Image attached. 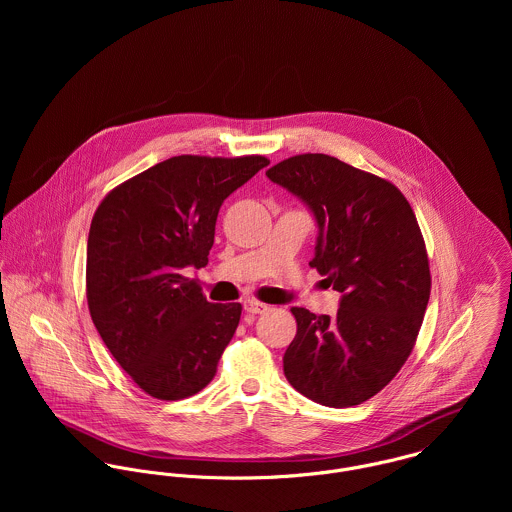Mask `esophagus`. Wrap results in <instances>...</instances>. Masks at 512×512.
Here are the masks:
<instances>
[{"label": "esophagus", "instance_id": "34e87169", "mask_svg": "<svg viewBox=\"0 0 512 512\" xmlns=\"http://www.w3.org/2000/svg\"><path fill=\"white\" fill-rule=\"evenodd\" d=\"M244 309L248 311V313H264V311H268V305L266 303H262V301H258V299H254V297H248V299H244Z\"/></svg>", "mask_w": 512, "mask_h": 512}]
</instances>
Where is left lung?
Instances as JSON below:
<instances>
[{"label":"left lung","mask_w":512,"mask_h":512,"mask_svg":"<svg viewBox=\"0 0 512 512\" xmlns=\"http://www.w3.org/2000/svg\"><path fill=\"white\" fill-rule=\"evenodd\" d=\"M319 226L309 262L343 293L337 315L292 307L297 333L284 374L329 408L363 404L408 361L432 292L416 215L390 181L325 153L293 155L266 171Z\"/></svg>","instance_id":"1"}]
</instances>
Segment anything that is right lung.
Masks as SVG:
<instances>
[{"mask_svg": "<svg viewBox=\"0 0 512 512\" xmlns=\"http://www.w3.org/2000/svg\"><path fill=\"white\" fill-rule=\"evenodd\" d=\"M264 155L169 157L112 189L86 246V299L104 345L157 400H183L215 376L242 313L211 303L183 268H205L224 199Z\"/></svg>", "mask_w": 512, "mask_h": 512, "instance_id": "add662e5", "label": "right lung"}]
</instances>
